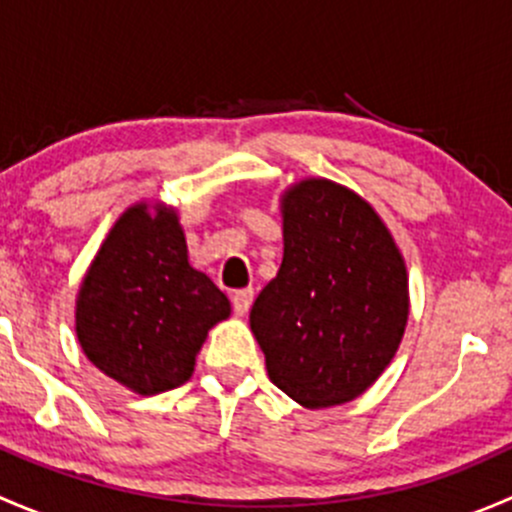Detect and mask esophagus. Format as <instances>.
I'll return each mask as SVG.
<instances>
[{
	"label": "esophagus",
	"instance_id": "34e87169",
	"mask_svg": "<svg viewBox=\"0 0 512 512\" xmlns=\"http://www.w3.org/2000/svg\"><path fill=\"white\" fill-rule=\"evenodd\" d=\"M252 299H255V289L252 287H245V289H237L235 294H232V309H235V314H247V309H250Z\"/></svg>",
	"mask_w": 512,
	"mask_h": 512
}]
</instances>
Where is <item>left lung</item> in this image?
Returning a JSON list of instances; mask_svg holds the SVG:
<instances>
[{
  "label": "left lung",
  "instance_id": "obj_1",
  "mask_svg": "<svg viewBox=\"0 0 512 512\" xmlns=\"http://www.w3.org/2000/svg\"><path fill=\"white\" fill-rule=\"evenodd\" d=\"M280 272L250 312L272 384L307 409L347 404L389 366L409 319V277L389 227L327 178L282 195Z\"/></svg>",
  "mask_w": 512,
  "mask_h": 512
}]
</instances>
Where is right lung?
I'll list each match as a JSON object with an SVG mask.
<instances>
[{
  "mask_svg": "<svg viewBox=\"0 0 512 512\" xmlns=\"http://www.w3.org/2000/svg\"><path fill=\"white\" fill-rule=\"evenodd\" d=\"M230 299L188 262L173 208H128L96 252L79 297L76 337L89 361L141 396L193 376L195 356Z\"/></svg>",
  "mask_w": 512,
  "mask_h": 512,
  "instance_id": "add662e5",
  "label": "right lung"
}]
</instances>
